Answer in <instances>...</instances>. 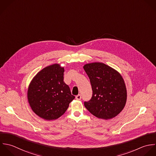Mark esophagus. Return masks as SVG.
Masks as SVG:
<instances>
[{
	"mask_svg": "<svg viewBox=\"0 0 156 156\" xmlns=\"http://www.w3.org/2000/svg\"><path fill=\"white\" fill-rule=\"evenodd\" d=\"M75 98L77 100H80L81 99V95H78L76 96Z\"/></svg>",
	"mask_w": 156,
	"mask_h": 156,
	"instance_id": "1",
	"label": "esophagus"
}]
</instances>
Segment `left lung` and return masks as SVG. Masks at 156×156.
Wrapping results in <instances>:
<instances>
[{
  "mask_svg": "<svg viewBox=\"0 0 156 156\" xmlns=\"http://www.w3.org/2000/svg\"><path fill=\"white\" fill-rule=\"evenodd\" d=\"M88 75L92 97L84 101L86 108L97 118L108 120L117 116L124 108L126 88L121 75L101 62L87 64L83 67Z\"/></svg>",
  "mask_w": 156,
  "mask_h": 156,
  "instance_id": "1",
  "label": "left lung"
}]
</instances>
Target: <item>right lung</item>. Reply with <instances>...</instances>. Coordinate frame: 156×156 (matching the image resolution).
Here are the masks:
<instances>
[{
    "instance_id": "obj_1",
    "label": "right lung",
    "mask_w": 156,
    "mask_h": 156,
    "mask_svg": "<svg viewBox=\"0 0 156 156\" xmlns=\"http://www.w3.org/2000/svg\"><path fill=\"white\" fill-rule=\"evenodd\" d=\"M64 69L58 64L39 72L31 81L27 92L29 105L39 117L47 120L62 115L75 98L64 82Z\"/></svg>"
}]
</instances>
